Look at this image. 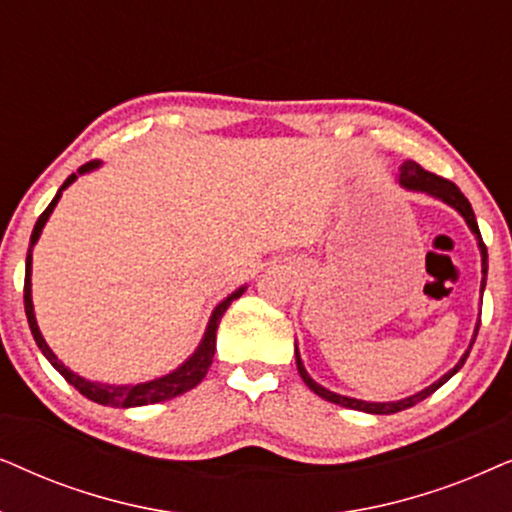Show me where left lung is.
Here are the masks:
<instances>
[{
	"instance_id": "8db88e82",
	"label": "left lung",
	"mask_w": 512,
	"mask_h": 512,
	"mask_svg": "<svg viewBox=\"0 0 512 512\" xmlns=\"http://www.w3.org/2000/svg\"><path fill=\"white\" fill-rule=\"evenodd\" d=\"M398 185L407 189V192H417V194H426L431 196V199H438L445 203V206L454 208L456 213H459L463 220H466L468 229L473 231L475 241H478V248H480V257H482V281H480V295L485 292V285H487V248L485 243H482V236H480V229H478V220H475V213L473 208H470V203L466 196L461 194V189L454 185V182L445 180V177H438L435 173H428L419 166V163L414 161H405L403 166H400V173H398ZM482 313V311H480ZM478 330H480V318L478 323H475V330H473V337H470V344L468 349L463 351V356L459 358V363H456L452 370L442 374L438 381H433L431 386L421 388L419 393H412L407 395V398H400V400H391V403H372V400H358V398H349V395H339L335 391H330V388L320 386L316 379H311V374L306 372V367L302 363V356H299V349L295 344V360H297V370H299V377L304 379V384L311 388L313 393L320 395V398L327 400V403H335V405H342V407H349V410H358V412H367V414H395V412H403L407 407L421 403V400L428 398V395L438 391V388L445 384L454 377L456 372L461 370L463 363H466L470 349H473L475 344V337H478Z\"/></svg>"
}]
</instances>
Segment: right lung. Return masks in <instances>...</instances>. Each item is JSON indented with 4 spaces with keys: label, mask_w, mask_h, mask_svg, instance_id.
<instances>
[{
    "label": "right lung",
    "mask_w": 512,
    "mask_h": 512,
    "mask_svg": "<svg viewBox=\"0 0 512 512\" xmlns=\"http://www.w3.org/2000/svg\"><path fill=\"white\" fill-rule=\"evenodd\" d=\"M100 166H102L100 161H91V163H86V166H81L77 173H72L70 177H67V180L63 182V187L58 189V194L53 196L49 208H46L44 213L39 215L37 224H34L32 236H30V248H27V262H25V316H27V323H30L32 337H34V342H37L39 351H42L46 360H49V363L56 367V370L63 374V377L70 381V384L77 388L81 395H86L88 400H93V403H98V405H107V407H142V405L163 403V400L177 398V395L192 391L194 386L201 384V379L206 377L210 365H213L215 335H217V327H220V320L224 316V311L229 309V304L234 302V299L243 295L248 285H241V288L231 292V295L224 297L222 302L215 306L213 313H210L206 332H203L199 346H196L192 356H189L182 365H177L173 372L161 374V377H156L152 381H140V384H102V381L86 379V377H81V374L72 372L70 367H67L63 360H60L56 353L51 351V346L46 344L42 330H39V325H37V316H34V304H32V250H34V245H37L39 236H42L46 222H49L53 208L58 206L60 196H63L65 189L70 187L79 175L93 173V170L100 168Z\"/></svg>",
    "instance_id": "right-lung-1"
}]
</instances>
